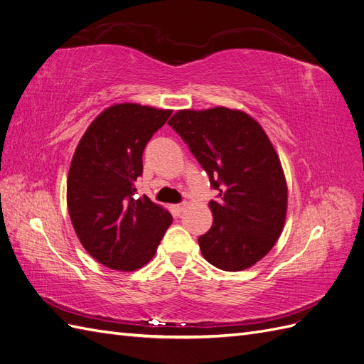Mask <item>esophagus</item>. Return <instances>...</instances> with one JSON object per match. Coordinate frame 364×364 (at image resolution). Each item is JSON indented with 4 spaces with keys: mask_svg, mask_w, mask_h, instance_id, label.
Listing matches in <instances>:
<instances>
[{
    "mask_svg": "<svg viewBox=\"0 0 364 364\" xmlns=\"http://www.w3.org/2000/svg\"><path fill=\"white\" fill-rule=\"evenodd\" d=\"M183 208H185V203H178V205H173L171 206L174 214H181L183 211Z\"/></svg>",
    "mask_w": 364,
    "mask_h": 364,
    "instance_id": "34e87169",
    "label": "esophagus"
}]
</instances>
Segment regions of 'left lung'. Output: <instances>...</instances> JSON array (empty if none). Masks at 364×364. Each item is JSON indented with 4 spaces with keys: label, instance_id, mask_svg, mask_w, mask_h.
<instances>
[{
    "label": "left lung",
    "instance_id": "obj_1",
    "mask_svg": "<svg viewBox=\"0 0 364 364\" xmlns=\"http://www.w3.org/2000/svg\"><path fill=\"white\" fill-rule=\"evenodd\" d=\"M217 190L209 202L214 222L199 237L203 258L238 272L266 257L287 213V183L270 139L241 111L214 107L179 111L168 121Z\"/></svg>",
    "mask_w": 364,
    "mask_h": 364
}]
</instances>
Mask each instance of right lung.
Here are the masks:
<instances>
[{
  "label": "right lung",
  "instance_id": "1",
  "mask_svg": "<svg viewBox=\"0 0 364 364\" xmlns=\"http://www.w3.org/2000/svg\"><path fill=\"white\" fill-rule=\"evenodd\" d=\"M171 111L115 105L87 127L71 161L67 202L80 243L103 266L136 270L147 264L173 217L138 197L142 153Z\"/></svg>",
  "mask_w": 364,
  "mask_h": 364
}]
</instances>
